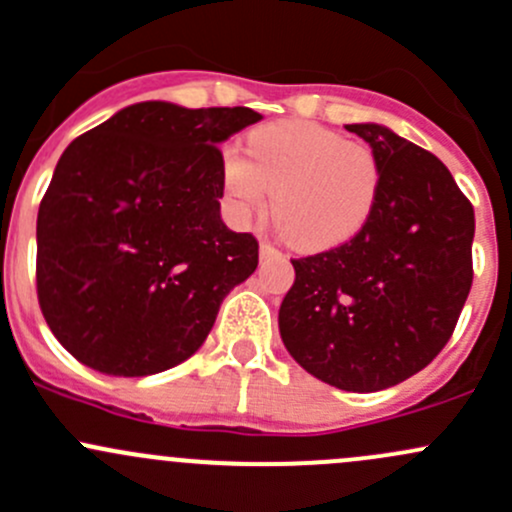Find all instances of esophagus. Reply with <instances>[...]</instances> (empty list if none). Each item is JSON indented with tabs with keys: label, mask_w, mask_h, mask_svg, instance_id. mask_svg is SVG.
I'll return each instance as SVG.
<instances>
[{
	"label": "esophagus",
	"mask_w": 512,
	"mask_h": 512,
	"mask_svg": "<svg viewBox=\"0 0 512 512\" xmlns=\"http://www.w3.org/2000/svg\"><path fill=\"white\" fill-rule=\"evenodd\" d=\"M260 255L262 257H272V255H280V250H277L275 245H270V242H262V245H260Z\"/></svg>",
	"instance_id": "esophagus-1"
}]
</instances>
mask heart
<instances>
[{
  "mask_svg": "<svg viewBox=\"0 0 512 512\" xmlns=\"http://www.w3.org/2000/svg\"><path fill=\"white\" fill-rule=\"evenodd\" d=\"M247 152L220 153L225 193L237 218L265 213L275 193V220L299 250H327L354 237L379 203L384 163L364 141L307 121L255 128Z\"/></svg>",
  "mask_w": 512,
  "mask_h": 512,
  "instance_id": "obj_1",
  "label": "heart"
}]
</instances>
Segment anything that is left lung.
Returning <instances> with one entry per match:
<instances>
[{"label":"left lung","mask_w":512,"mask_h":512,"mask_svg":"<svg viewBox=\"0 0 512 512\" xmlns=\"http://www.w3.org/2000/svg\"><path fill=\"white\" fill-rule=\"evenodd\" d=\"M347 131L384 163L369 223L292 260L280 334L304 371L356 394L389 389L448 344L473 285V205L433 153L376 123Z\"/></svg>","instance_id":"left-lung-1"}]
</instances>
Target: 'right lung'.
Returning <instances> with one entry per match:
<instances>
[{
	"label": "right lung",
	"mask_w": 512,
	"mask_h": 512,
	"mask_svg": "<svg viewBox=\"0 0 512 512\" xmlns=\"http://www.w3.org/2000/svg\"><path fill=\"white\" fill-rule=\"evenodd\" d=\"M260 118L146 101L66 148L36 218V297L81 364L148 376L198 352L260 257L220 220L218 148Z\"/></svg>",
	"instance_id": "1"
}]
</instances>
